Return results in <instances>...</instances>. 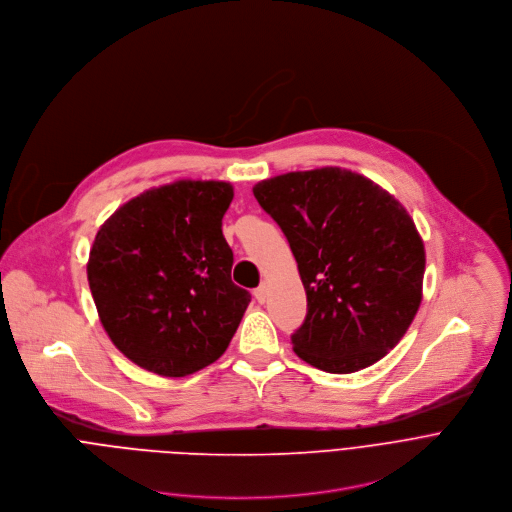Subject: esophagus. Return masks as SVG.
Here are the masks:
<instances>
[{
  "mask_svg": "<svg viewBox=\"0 0 512 512\" xmlns=\"http://www.w3.org/2000/svg\"><path fill=\"white\" fill-rule=\"evenodd\" d=\"M254 296H256V300H258L260 304H264L266 298H268V286H266V284H260V286L254 290Z\"/></svg>",
  "mask_w": 512,
  "mask_h": 512,
  "instance_id": "obj_1",
  "label": "esophagus"
}]
</instances>
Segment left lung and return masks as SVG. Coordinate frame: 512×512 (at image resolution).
<instances>
[{
  "label": "left lung",
  "instance_id": "left-lung-1",
  "mask_svg": "<svg viewBox=\"0 0 512 512\" xmlns=\"http://www.w3.org/2000/svg\"><path fill=\"white\" fill-rule=\"evenodd\" d=\"M254 197L286 236L306 290L294 353L327 373L385 357L420 309L426 268L424 242L401 203L339 167L260 181Z\"/></svg>",
  "mask_w": 512,
  "mask_h": 512
}]
</instances>
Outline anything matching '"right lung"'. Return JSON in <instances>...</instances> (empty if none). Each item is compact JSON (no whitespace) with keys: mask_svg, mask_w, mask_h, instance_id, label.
I'll use <instances>...</instances> for the list:
<instances>
[{"mask_svg":"<svg viewBox=\"0 0 512 512\" xmlns=\"http://www.w3.org/2000/svg\"><path fill=\"white\" fill-rule=\"evenodd\" d=\"M234 189L177 181L127 201L98 230L88 284L102 327L139 367L185 377L228 349L250 292L222 234Z\"/></svg>","mask_w":512,"mask_h":512,"instance_id":"obj_1","label":"right lung"}]
</instances>
